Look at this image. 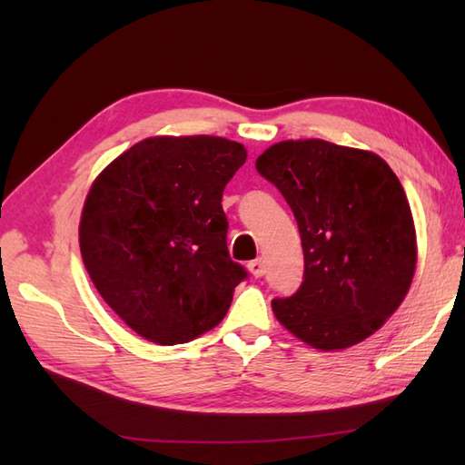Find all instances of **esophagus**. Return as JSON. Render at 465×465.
<instances>
[{
	"label": "esophagus",
	"instance_id": "1",
	"mask_svg": "<svg viewBox=\"0 0 465 465\" xmlns=\"http://www.w3.org/2000/svg\"><path fill=\"white\" fill-rule=\"evenodd\" d=\"M248 270L252 272L253 278H262V275L265 273V263H263V260H253L248 263Z\"/></svg>",
	"mask_w": 465,
	"mask_h": 465
}]
</instances>
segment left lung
Returning a JSON list of instances; mask_svg holds the SVG:
<instances>
[{
	"instance_id": "obj_1",
	"label": "left lung",
	"mask_w": 465,
	"mask_h": 465,
	"mask_svg": "<svg viewBox=\"0 0 465 465\" xmlns=\"http://www.w3.org/2000/svg\"><path fill=\"white\" fill-rule=\"evenodd\" d=\"M292 207L303 282L272 300L275 318L315 350L363 341L400 308L416 272L406 192L380 155L323 140H288L255 162Z\"/></svg>"
}]
</instances>
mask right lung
Masks as SVG:
<instances>
[{"mask_svg":"<svg viewBox=\"0 0 465 465\" xmlns=\"http://www.w3.org/2000/svg\"><path fill=\"white\" fill-rule=\"evenodd\" d=\"M245 157L225 137L157 135L97 175L80 222L84 265L142 338L192 341L230 310L248 272L227 252L222 195Z\"/></svg>","mask_w":465,"mask_h":465,"instance_id":"right-lung-1","label":"right lung"}]
</instances>
